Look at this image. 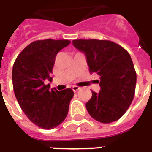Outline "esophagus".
Listing matches in <instances>:
<instances>
[{
	"mask_svg": "<svg viewBox=\"0 0 152 152\" xmlns=\"http://www.w3.org/2000/svg\"><path fill=\"white\" fill-rule=\"evenodd\" d=\"M80 89V88H79V87H77V86H73V87H72V90H73L74 92H76V91H78Z\"/></svg>",
	"mask_w": 152,
	"mask_h": 152,
	"instance_id": "1",
	"label": "esophagus"
}]
</instances>
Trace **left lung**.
Segmentation results:
<instances>
[{
    "instance_id": "8db88e82",
    "label": "left lung",
    "mask_w": 152,
    "mask_h": 152,
    "mask_svg": "<svg viewBox=\"0 0 152 152\" xmlns=\"http://www.w3.org/2000/svg\"><path fill=\"white\" fill-rule=\"evenodd\" d=\"M72 45L85 54L90 73L100 77V91L86 103L91 117L110 123L124 115L134 97L137 73L129 53L108 40L77 39Z\"/></svg>"
}]
</instances>
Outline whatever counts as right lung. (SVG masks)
Returning <instances> with one entry per match:
<instances>
[{
	"instance_id": "obj_1",
	"label": "right lung",
	"mask_w": 152,
	"mask_h": 152,
	"mask_svg": "<svg viewBox=\"0 0 152 152\" xmlns=\"http://www.w3.org/2000/svg\"><path fill=\"white\" fill-rule=\"evenodd\" d=\"M69 40H39L29 44L15 59L12 68L13 90L20 106L31 121L51 129L61 124L74 95L71 88L50 90L57 53L69 46Z\"/></svg>"
}]
</instances>
